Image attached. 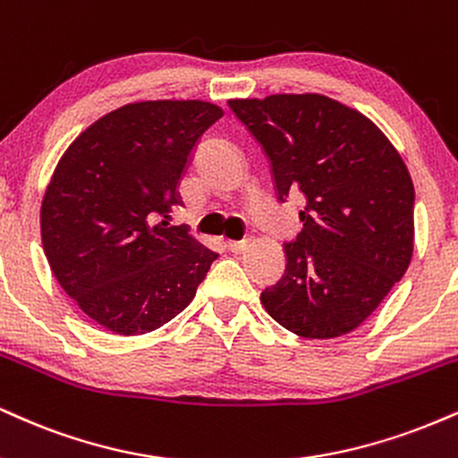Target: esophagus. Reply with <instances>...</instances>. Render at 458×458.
<instances>
[{
	"mask_svg": "<svg viewBox=\"0 0 458 458\" xmlns=\"http://www.w3.org/2000/svg\"><path fill=\"white\" fill-rule=\"evenodd\" d=\"M225 247H228V251L241 253V251L247 250V241H228V243H225Z\"/></svg>",
	"mask_w": 458,
	"mask_h": 458,
	"instance_id": "34e87169",
	"label": "esophagus"
}]
</instances>
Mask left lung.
I'll return each mask as SVG.
<instances>
[{
    "label": "left lung",
    "instance_id": "left-lung-1",
    "mask_svg": "<svg viewBox=\"0 0 458 458\" xmlns=\"http://www.w3.org/2000/svg\"><path fill=\"white\" fill-rule=\"evenodd\" d=\"M271 162L277 200L299 190L302 230L284 243L285 273L260 301L307 339L360 327L403 277L414 251V183L382 130L319 93L230 100Z\"/></svg>",
    "mask_w": 458,
    "mask_h": 458
}]
</instances>
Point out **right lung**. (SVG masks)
<instances>
[{"label": "right lung", "instance_id": "right-lung-1", "mask_svg": "<svg viewBox=\"0 0 458 458\" xmlns=\"http://www.w3.org/2000/svg\"><path fill=\"white\" fill-rule=\"evenodd\" d=\"M224 110L200 100L125 104L59 159L42 245L65 294L110 333H151L190 305L217 253L170 225L200 136Z\"/></svg>", "mask_w": 458, "mask_h": 458}]
</instances>
